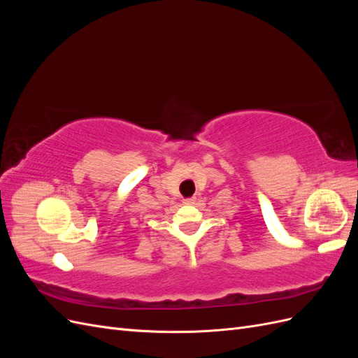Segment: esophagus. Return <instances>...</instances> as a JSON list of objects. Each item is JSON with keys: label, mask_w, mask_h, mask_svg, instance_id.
Returning <instances> with one entry per match:
<instances>
[{"label": "esophagus", "mask_w": 358, "mask_h": 358, "mask_svg": "<svg viewBox=\"0 0 358 358\" xmlns=\"http://www.w3.org/2000/svg\"><path fill=\"white\" fill-rule=\"evenodd\" d=\"M196 201H197L196 197H191V199H185V200H183V203H185V204H194Z\"/></svg>", "instance_id": "obj_1"}]
</instances>
